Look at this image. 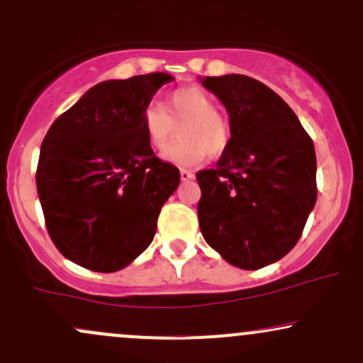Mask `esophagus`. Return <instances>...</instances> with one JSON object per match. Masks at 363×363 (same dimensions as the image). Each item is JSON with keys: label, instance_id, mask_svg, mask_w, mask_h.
Instances as JSON below:
<instances>
[{"label": "esophagus", "instance_id": "1", "mask_svg": "<svg viewBox=\"0 0 363 363\" xmlns=\"http://www.w3.org/2000/svg\"><path fill=\"white\" fill-rule=\"evenodd\" d=\"M194 177H195V174L191 173V172H189V169H182V172H180L182 182H190V180H194Z\"/></svg>", "mask_w": 363, "mask_h": 363}]
</instances>
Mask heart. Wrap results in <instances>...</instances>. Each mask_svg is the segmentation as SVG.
I'll return each instance as SVG.
<instances>
[{
  "label": "heart",
  "mask_w": 363,
  "mask_h": 363,
  "mask_svg": "<svg viewBox=\"0 0 363 363\" xmlns=\"http://www.w3.org/2000/svg\"><path fill=\"white\" fill-rule=\"evenodd\" d=\"M178 140L164 152V160L178 166H195L206 156H220L231 143V129L217 113L214 98L199 86L174 89L166 104V112L155 104L143 112V130L149 147L164 151L173 138L177 123Z\"/></svg>",
  "instance_id": "obj_1"
}]
</instances>
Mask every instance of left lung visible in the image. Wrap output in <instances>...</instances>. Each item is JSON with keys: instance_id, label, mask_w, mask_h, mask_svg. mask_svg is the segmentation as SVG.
Returning <instances> with one entry per match:
<instances>
[{"instance_id": "left-lung-1", "label": "left lung", "mask_w": 363, "mask_h": 363, "mask_svg": "<svg viewBox=\"0 0 363 363\" xmlns=\"http://www.w3.org/2000/svg\"><path fill=\"white\" fill-rule=\"evenodd\" d=\"M229 113L231 143L197 173L203 240L231 265L258 270L299 241L314 208L316 152L294 110L245 74L200 78Z\"/></svg>"}]
</instances>
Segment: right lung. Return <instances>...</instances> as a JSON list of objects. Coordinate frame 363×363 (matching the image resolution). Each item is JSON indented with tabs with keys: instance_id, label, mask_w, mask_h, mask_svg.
<instances>
[{
	"instance_id": "add662e5",
	"label": "right lung",
	"mask_w": 363,
	"mask_h": 363,
	"mask_svg": "<svg viewBox=\"0 0 363 363\" xmlns=\"http://www.w3.org/2000/svg\"><path fill=\"white\" fill-rule=\"evenodd\" d=\"M172 79L151 72L101 81L47 132L35 174L38 200L50 240L76 265L112 274L151 245L180 172L149 147L143 112Z\"/></svg>"
}]
</instances>
